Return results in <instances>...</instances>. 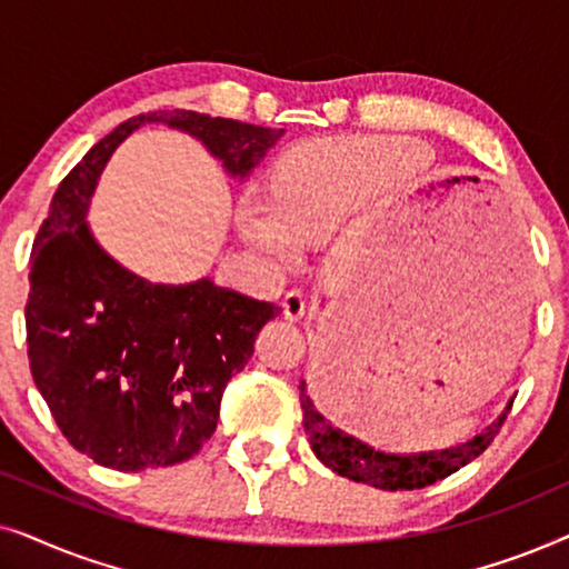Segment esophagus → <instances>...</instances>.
<instances>
[{
    "label": "esophagus",
    "instance_id": "esophagus-1",
    "mask_svg": "<svg viewBox=\"0 0 569 569\" xmlns=\"http://www.w3.org/2000/svg\"><path fill=\"white\" fill-rule=\"evenodd\" d=\"M282 310L290 321H298V318L306 316V298H302L300 290H290L282 298Z\"/></svg>",
    "mask_w": 569,
    "mask_h": 569
}]
</instances>
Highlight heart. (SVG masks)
<instances>
[{
    "instance_id": "obj_1",
    "label": "heart",
    "mask_w": 569,
    "mask_h": 569,
    "mask_svg": "<svg viewBox=\"0 0 569 569\" xmlns=\"http://www.w3.org/2000/svg\"><path fill=\"white\" fill-rule=\"evenodd\" d=\"M396 150L372 139L313 144L279 170L274 204L246 197L238 224L263 251L287 259L292 240H316L370 199L393 176Z\"/></svg>"
}]
</instances>
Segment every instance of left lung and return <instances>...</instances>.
I'll return each instance as SVG.
<instances>
[{"mask_svg": "<svg viewBox=\"0 0 569 569\" xmlns=\"http://www.w3.org/2000/svg\"><path fill=\"white\" fill-rule=\"evenodd\" d=\"M300 407H302V425H306L310 448L321 458V463L337 471L339 477H347L360 485H370L386 492H403V489H422L427 485L450 477L473 458H479L500 432L512 403L505 409V415L495 419L485 432L477 438L461 442L456 448L430 450V453H411V456H391L372 450L365 442L355 440L352 435L341 432L333 427L318 409H326L321 401L313 403L306 391V383H300Z\"/></svg>", "mask_w": 569, "mask_h": 569, "instance_id": "obj_1", "label": "left lung"}]
</instances>
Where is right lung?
I'll use <instances>...</instances> for the list:
<instances>
[{"label":"right lung","mask_w":569,"mask_h":569,"mask_svg":"<svg viewBox=\"0 0 569 569\" xmlns=\"http://www.w3.org/2000/svg\"><path fill=\"white\" fill-rule=\"evenodd\" d=\"M144 121H166L248 176L284 134L197 111L139 113L64 176L38 228L26 302L28 360L59 430L92 461L144 471L189 461L212 438L228 380L246 368L274 302L209 279L152 284L92 240L84 212L111 152Z\"/></svg>","instance_id":"right-lung-1"}]
</instances>
